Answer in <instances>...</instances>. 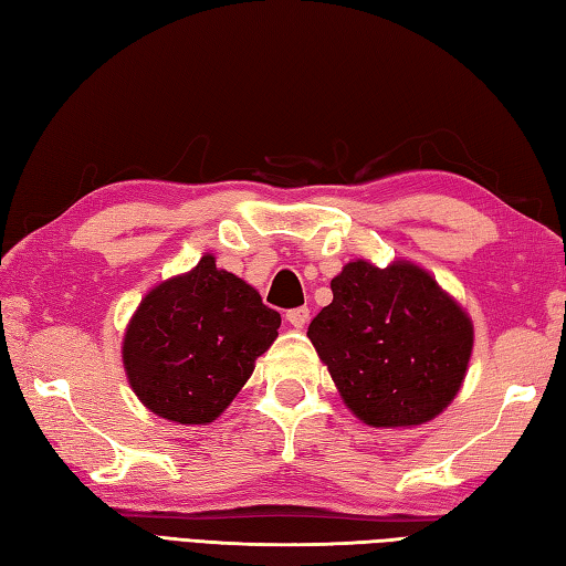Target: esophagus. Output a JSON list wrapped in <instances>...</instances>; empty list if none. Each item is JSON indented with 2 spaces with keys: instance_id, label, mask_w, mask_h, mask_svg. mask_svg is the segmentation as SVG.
Here are the masks:
<instances>
[{
  "instance_id": "1",
  "label": "esophagus",
  "mask_w": 566,
  "mask_h": 566,
  "mask_svg": "<svg viewBox=\"0 0 566 566\" xmlns=\"http://www.w3.org/2000/svg\"><path fill=\"white\" fill-rule=\"evenodd\" d=\"M308 314H311V311L306 306H296V308L286 311V321H290L294 328H304L308 323Z\"/></svg>"
}]
</instances>
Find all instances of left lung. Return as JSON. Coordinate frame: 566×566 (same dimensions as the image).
Listing matches in <instances>:
<instances>
[{"label":"left lung","mask_w":566,"mask_h":566,"mask_svg":"<svg viewBox=\"0 0 566 566\" xmlns=\"http://www.w3.org/2000/svg\"><path fill=\"white\" fill-rule=\"evenodd\" d=\"M333 302L311 321L308 338L345 403L367 426H420L462 387L472 321L416 264H345Z\"/></svg>","instance_id":"obj_1"}]
</instances>
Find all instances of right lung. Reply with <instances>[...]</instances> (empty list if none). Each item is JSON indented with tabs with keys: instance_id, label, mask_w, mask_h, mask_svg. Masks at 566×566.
Returning a JSON list of instances; mask_svg holds the SVG:
<instances>
[{
	"instance_id": "add662e5",
	"label": "right lung",
	"mask_w": 566,
	"mask_h": 566,
	"mask_svg": "<svg viewBox=\"0 0 566 566\" xmlns=\"http://www.w3.org/2000/svg\"><path fill=\"white\" fill-rule=\"evenodd\" d=\"M282 318L235 274L203 255L143 298L124 338L130 387L153 413L211 423L250 379Z\"/></svg>"
}]
</instances>
